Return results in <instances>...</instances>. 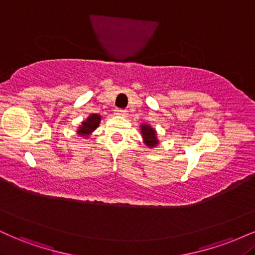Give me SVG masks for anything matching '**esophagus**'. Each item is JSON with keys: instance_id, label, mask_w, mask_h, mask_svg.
I'll use <instances>...</instances> for the list:
<instances>
[{"instance_id": "34e87169", "label": "esophagus", "mask_w": 255, "mask_h": 255, "mask_svg": "<svg viewBox=\"0 0 255 255\" xmlns=\"http://www.w3.org/2000/svg\"><path fill=\"white\" fill-rule=\"evenodd\" d=\"M115 114L119 116H124V118H126V116L128 115V111L125 109H115Z\"/></svg>"}]
</instances>
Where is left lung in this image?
Returning a JSON list of instances; mask_svg holds the SVG:
<instances>
[{"mask_svg": "<svg viewBox=\"0 0 255 255\" xmlns=\"http://www.w3.org/2000/svg\"><path fill=\"white\" fill-rule=\"evenodd\" d=\"M141 133L142 136H144L145 142L148 146H156L157 139H156V131H154L153 128H151L150 126H141Z\"/></svg>", "mask_w": 255, "mask_h": 255, "instance_id": "left-lung-1", "label": "left lung"}]
</instances>
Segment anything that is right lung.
<instances>
[{
  "label": "right lung",
  "mask_w": 255,
  "mask_h": 255,
  "mask_svg": "<svg viewBox=\"0 0 255 255\" xmlns=\"http://www.w3.org/2000/svg\"><path fill=\"white\" fill-rule=\"evenodd\" d=\"M99 122H101V116L97 115V114H92L86 121L83 122V126L79 128L78 133L81 134V135H89L91 131H93L98 127Z\"/></svg>",
  "instance_id": "obj_1"
}]
</instances>
